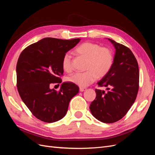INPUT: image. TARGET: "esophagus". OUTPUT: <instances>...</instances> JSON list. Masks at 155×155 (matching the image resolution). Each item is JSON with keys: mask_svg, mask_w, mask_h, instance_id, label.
Instances as JSON below:
<instances>
[{"mask_svg": "<svg viewBox=\"0 0 155 155\" xmlns=\"http://www.w3.org/2000/svg\"><path fill=\"white\" fill-rule=\"evenodd\" d=\"M86 90V88H84V87H79V91L80 92H83L84 91Z\"/></svg>", "mask_w": 155, "mask_h": 155, "instance_id": "obj_1", "label": "esophagus"}]
</instances>
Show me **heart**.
<instances>
[{
  "label": "heart",
  "mask_w": 155,
  "mask_h": 155,
  "mask_svg": "<svg viewBox=\"0 0 155 155\" xmlns=\"http://www.w3.org/2000/svg\"><path fill=\"white\" fill-rule=\"evenodd\" d=\"M78 55L87 59L84 72H76L67 78V80L74 84L85 87L94 81L97 76L104 77L110 70L113 63L112 51L107 47H101L97 43L85 42L75 49ZM62 67L64 71L73 70L72 57L69 53L64 54L62 59Z\"/></svg>",
  "instance_id": "b5f03b06"
}]
</instances>
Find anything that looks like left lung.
Segmentation results:
<instances>
[{
	"mask_svg": "<svg viewBox=\"0 0 155 155\" xmlns=\"http://www.w3.org/2000/svg\"><path fill=\"white\" fill-rule=\"evenodd\" d=\"M116 48L112 67L97 82L107 87V92L96 89V97L90 105L92 114L101 122L114 123L127 113L137 98L139 89L137 60L128 47L109 39Z\"/></svg>",
	"mask_w": 155,
	"mask_h": 155,
	"instance_id": "8db88e82",
	"label": "left lung"
}]
</instances>
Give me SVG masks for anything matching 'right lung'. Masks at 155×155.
I'll return each mask as SVG.
<instances>
[{
    "mask_svg": "<svg viewBox=\"0 0 155 155\" xmlns=\"http://www.w3.org/2000/svg\"><path fill=\"white\" fill-rule=\"evenodd\" d=\"M79 41L46 37L27 46L20 54L16 67L17 90L37 119L46 123L62 119L70 100L79 92V87L71 82L63 83L59 91L50 86L61 83L63 55Z\"/></svg>",
    "mask_w": 155,
    "mask_h": 155,
    "instance_id": "add662e5",
    "label": "right lung"
}]
</instances>
